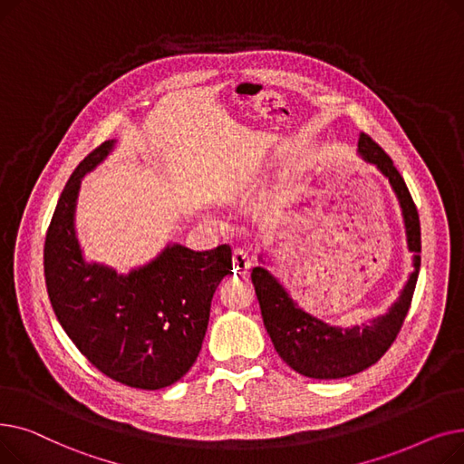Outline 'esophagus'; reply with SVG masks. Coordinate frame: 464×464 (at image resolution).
Segmentation results:
<instances>
[{"label":"esophagus","instance_id":"34e87169","mask_svg":"<svg viewBox=\"0 0 464 464\" xmlns=\"http://www.w3.org/2000/svg\"><path fill=\"white\" fill-rule=\"evenodd\" d=\"M250 266H252V261L245 250L233 252V269L237 275H248Z\"/></svg>","mask_w":464,"mask_h":464}]
</instances>
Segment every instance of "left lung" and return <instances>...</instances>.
<instances>
[{"label":"left lung","mask_w":464,"mask_h":464,"mask_svg":"<svg viewBox=\"0 0 464 464\" xmlns=\"http://www.w3.org/2000/svg\"><path fill=\"white\" fill-rule=\"evenodd\" d=\"M359 158L372 165L392 186L401 207L406 235V248L411 252V271L399 297L387 308L361 325H331L306 312L289 294L285 284L275 275L273 263L263 250L257 254L259 266L252 269V282L261 306V315L275 350L291 369L315 380H336L353 376L372 364L389 350L406 318L421 265V229L418 208L411 195L380 146L361 133L357 140Z\"/></svg>","instance_id":"left-lung-1"}]
</instances>
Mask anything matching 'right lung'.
I'll return each mask as SVG.
<instances>
[{"label": "right lung", "mask_w": 464, "mask_h": 464, "mask_svg": "<svg viewBox=\"0 0 464 464\" xmlns=\"http://www.w3.org/2000/svg\"><path fill=\"white\" fill-rule=\"evenodd\" d=\"M116 149L105 140L67 180L44 240V280L56 318L81 353L137 389L179 382L198 359L212 295L233 271L227 245L193 252L179 242L128 273L84 257L75 214L82 179Z\"/></svg>", "instance_id": "right-lung-1"}]
</instances>
